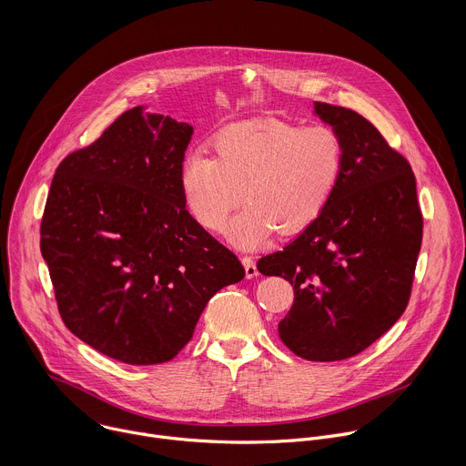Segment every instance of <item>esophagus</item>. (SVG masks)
Returning <instances> with one entry per match:
<instances>
[{
    "label": "esophagus",
    "instance_id": "34e87169",
    "mask_svg": "<svg viewBox=\"0 0 466 466\" xmlns=\"http://www.w3.org/2000/svg\"><path fill=\"white\" fill-rule=\"evenodd\" d=\"M241 261H243V268H245V277L247 279H254L258 275L256 261L250 256H241Z\"/></svg>",
    "mask_w": 466,
    "mask_h": 466
}]
</instances>
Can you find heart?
I'll use <instances>...</instances> for the list:
<instances>
[{"label":"heart","instance_id":"heart-1","mask_svg":"<svg viewBox=\"0 0 466 466\" xmlns=\"http://www.w3.org/2000/svg\"><path fill=\"white\" fill-rule=\"evenodd\" d=\"M212 157L193 151L182 162L178 187L193 221L223 230L243 195L245 208L228 228L241 248L308 230L328 208L343 166L345 146L326 125L259 117L221 128L210 140Z\"/></svg>","mask_w":466,"mask_h":466}]
</instances>
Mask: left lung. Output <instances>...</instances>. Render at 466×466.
Here are the masks:
<instances>
[{
    "label": "left lung",
    "instance_id": "8db88e82",
    "mask_svg": "<svg viewBox=\"0 0 466 466\" xmlns=\"http://www.w3.org/2000/svg\"><path fill=\"white\" fill-rule=\"evenodd\" d=\"M315 114L345 146L338 189L315 225L256 268L293 286V306L279 322L284 345L308 361H339L370 347L406 311L422 212L410 162L369 119L320 101Z\"/></svg>",
    "mask_w": 466,
    "mask_h": 466
}]
</instances>
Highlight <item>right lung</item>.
I'll use <instances>...</instances> for the list:
<instances>
[{"mask_svg":"<svg viewBox=\"0 0 466 466\" xmlns=\"http://www.w3.org/2000/svg\"><path fill=\"white\" fill-rule=\"evenodd\" d=\"M191 135L187 123L130 108L51 180L40 250L58 313L74 336L121 363L173 360L208 300L245 277L182 203Z\"/></svg>","mask_w":466,"mask_h":466,"instance_id":"obj_1","label":"right lung"}]
</instances>
